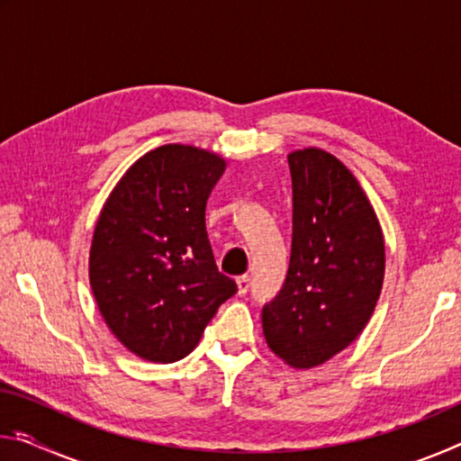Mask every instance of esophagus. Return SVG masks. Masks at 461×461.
<instances>
[{
	"label": "esophagus",
	"instance_id": "1",
	"mask_svg": "<svg viewBox=\"0 0 461 461\" xmlns=\"http://www.w3.org/2000/svg\"><path fill=\"white\" fill-rule=\"evenodd\" d=\"M236 285H238V294H246L249 291V278L244 276H238L236 278Z\"/></svg>",
	"mask_w": 461,
	"mask_h": 461
}]
</instances>
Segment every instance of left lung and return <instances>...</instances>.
<instances>
[{
	"label": "left lung",
	"mask_w": 461,
	"mask_h": 461,
	"mask_svg": "<svg viewBox=\"0 0 461 461\" xmlns=\"http://www.w3.org/2000/svg\"><path fill=\"white\" fill-rule=\"evenodd\" d=\"M293 178L291 264L262 307L268 348L311 368L346 349L370 321L384 280V238L356 176L333 154H288Z\"/></svg>",
	"instance_id": "8db88e82"
}]
</instances>
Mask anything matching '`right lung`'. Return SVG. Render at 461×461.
I'll return each mask as SVG.
<instances>
[{
	"mask_svg": "<svg viewBox=\"0 0 461 461\" xmlns=\"http://www.w3.org/2000/svg\"><path fill=\"white\" fill-rule=\"evenodd\" d=\"M225 160L167 144L138 158L93 231L89 283L112 333L131 354L170 364L189 356L238 286L221 275L205 207Z\"/></svg>",
	"mask_w": 461,
	"mask_h": 461,
	"instance_id": "1",
	"label": "right lung"
}]
</instances>
